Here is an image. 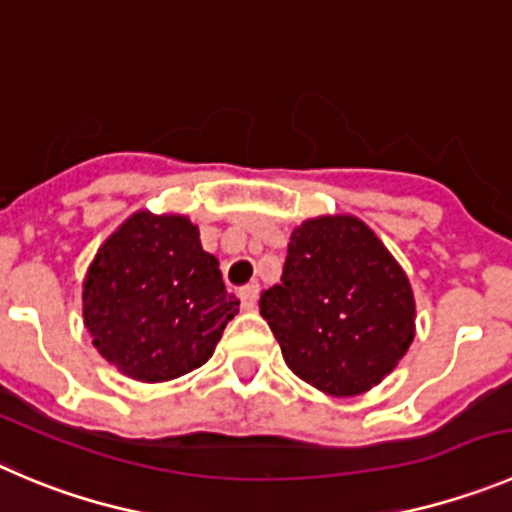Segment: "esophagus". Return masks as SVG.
<instances>
[{
  "instance_id": "1",
  "label": "esophagus",
  "mask_w": 512,
  "mask_h": 512,
  "mask_svg": "<svg viewBox=\"0 0 512 512\" xmlns=\"http://www.w3.org/2000/svg\"><path fill=\"white\" fill-rule=\"evenodd\" d=\"M257 295H260V288L257 285H247V288L240 290V303L245 310L257 308Z\"/></svg>"
}]
</instances>
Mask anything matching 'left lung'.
I'll return each instance as SVG.
<instances>
[{
  "mask_svg": "<svg viewBox=\"0 0 512 512\" xmlns=\"http://www.w3.org/2000/svg\"><path fill=\"white\" fill-rule=\"evenodd\" d=\"M260 315L290 371L333 396L379 384L414 338L407 275L356 217L295 229L280 285L262 290Z\"/></svg>",
  "mask_w": 512,
  "mask_h": 512,
  "instance_id": "obj_1",
  "label": "left lung"
}]
</instances>
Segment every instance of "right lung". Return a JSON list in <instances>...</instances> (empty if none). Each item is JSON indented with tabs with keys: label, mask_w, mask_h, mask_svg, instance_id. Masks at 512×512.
I'll return each mask as SVG.
<instances>
[{
	"label": "right lung",
	"mask_w": 512,
	"mask_h": 512,
	"mask_svg": "<svg viewBox=\"0 0 512 512\" xmlns=\"http://www.w3.org/2000/svg\"><path fill=\"white\" fill-rule=\"evenodd\" d=\"M240 300L186 217L138 212L90 265L85 326L100 356L131 379L169 381L207 364Z\"/></svg>",
	"instance_id": "obj_1"
}]
</instances>
